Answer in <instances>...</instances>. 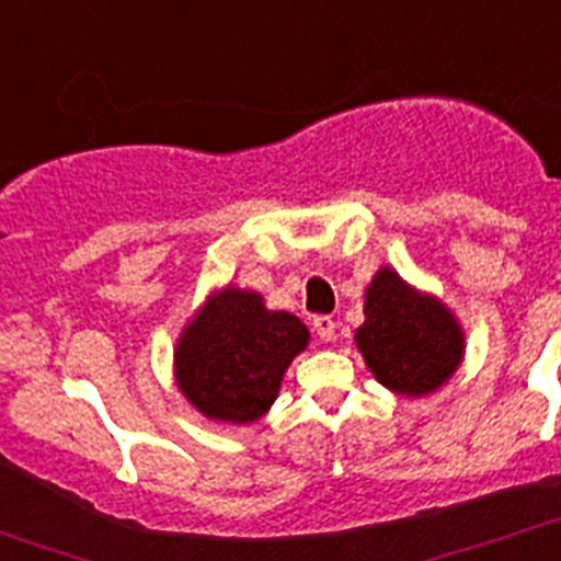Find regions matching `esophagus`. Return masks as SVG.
Here are the masks:
<instances>
[{
	"label": "esophagus",
	"instance_id": "esophagus-1",
	"mask_svg": "<svg viewBox=\"0 0 561 561\" xmlns=\"http://www.w3.org/2000/svg\"><path fill=\"white\" fill-rule=\"evenodd\" d=\"M313 330L321 341H332L335 337V319L332 316H313Z\"/></svg>",
	"mask_w": 561,
	"mask_h": 561
}]
</instances>
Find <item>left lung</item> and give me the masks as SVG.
I'll return each instance as SVG.
<instances>
[{"label": "left lung", "mask_w": 561, "mask_h": 561, "mask_svg": "<svg viewBox=\"0 0 561 561\" xmlns=\"http://www.w3.org/2000/svg\"><path fill=\"white\" fill-rule=\"evenodd\" d=\"M357 346L376 379L403 396L445 385L463 357V335L450 310L420 297L392 270H379L365 294Z\"/></svg>", "instance_id": "left-lung-1"}]
</instances>
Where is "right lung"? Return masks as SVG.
I'll return each mask as SVG.
<instances>
[{
    "label": "right lung",
    "instance_id": "1",
    "mask_svg": "<svg viewBox=\"0 0 561 561\" xmlns=\"http://www.w3.org/2000/svg\"><path fill=\"white\" fill-rule=\"evenodd\" d=\"M308 346L302 321L262 297L226 288L182 332L176 381L187 401L224 423H253L270 409L288 363Z\"/></svg>",
    "mask_w": 561,
    "mask_h": 561
}]
</instances>
